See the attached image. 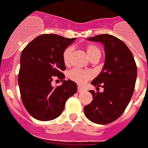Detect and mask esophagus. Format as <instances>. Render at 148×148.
<instances>
[{
  "label": "esophagus",
  "mask_w": 148,
  "mask_h": 148,
  "mask_svg": "<svg viewBox=\"0 0 148 148\" xmlns=\"http://www.w3.org/2000/svg\"><path fill=\"white\" fill-rule=\"evenodd\" d=\"M84 91V87H81V86L78 85V92H82Z\"/></svg>",
  "instance_id": "1"
}]
</instances>
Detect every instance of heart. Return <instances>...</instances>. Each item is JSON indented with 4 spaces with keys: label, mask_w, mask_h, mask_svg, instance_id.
I'll list each match as a JSON object with an SVG mask.
<instances>
[{
    "label": "heart",
    "mask_w": 148,
    "mask_h": 148,
    "mask_svg": "<svg viewBox=\"0 0 148 148\" xmlns=\"http://www.w3.org/2000/svg\"><path fill=\"white\" fill-rule=\"evenodd\" d=\"M86 51L91 60L92 59H99L101 58V49L95 45L90 44L86 47ZM73 48L72 47H66L63 52V61L65 65H69L71 61V56L73 54ZM92 73L90 70H82L75 68L70 71L68 76L71 80L74 81L79 84H84V83L89 81L92 78Z\"/></svg>",
    "instance_id": "heart-1"
}]
</instances>
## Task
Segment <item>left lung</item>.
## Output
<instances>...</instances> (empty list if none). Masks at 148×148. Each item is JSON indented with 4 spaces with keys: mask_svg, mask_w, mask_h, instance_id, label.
Listing matches in <instances>:
<instances>
[{
    "mask_svg": "<svg viewBox=\"0 0 148 148\" xmlns=\"http://www.w3.org/2000/svg\"><path fill=\"white\" fill-rule=\"evenodd\" d=\"M87 39L102 43L105 62L100 74L91 82L98 91L90 90L93 100L84 111L92 122L107 125L120 117L130 102L135 88L137 66L129 48L118 38L102 34ZM100 86L104 88L102 93L98 92Z\"/></svg>",
    "mask_w": 148,
    "mask_h": 148,
    "instance_id": "obj_1",
    "label": "left lung"
}]
</instances>
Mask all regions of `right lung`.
<instances>
[{
	"mask_svg": "<svg viewBox=\"0 0 148 148\" xmlns=\"http://www.w3.org/2000/svg\"><path fill=\"white\" fill-rule=\"evenodd\" d=\"M75 40L56 34L39 35L22 51L18 85L22 101L29 113L37 120L50 121L62 113L66 100L76 92L77 84L64 80L66 70L63 52ZM63 81L54 88V78Z\"/></svg>",
	"mask_w": 148,
	"mask_h": 148,
	"instance_id": "obj_1",
	"label": "right lung"
}]
</instances>
